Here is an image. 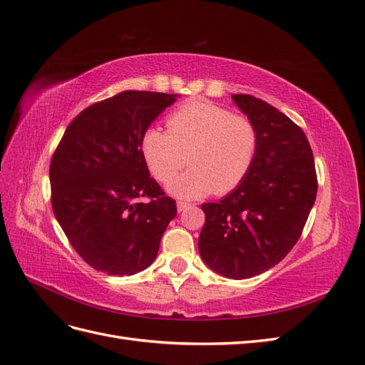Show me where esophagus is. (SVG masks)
Masks as SVG:
<instances>
[{
	"mask_svg": "<svg viewBox=\"0 0 365 365\" xmlns=\"http://www.w3.org/2000/svg\"><path fill=\"white\" fill-rule=\"evenodd\" d=\"M189 207H192V204H189V202H184V201L176 202V208H178V212H184V210H187Z\"/></svg>",
	"mask_w": 365,
	"mask_h": 365,
	"instance_id": "34e87169",
	"label": "esophagus"
}]
</instances>
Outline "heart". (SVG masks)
I'll return each mask as SVG.
<instances>
[{
	"instance_id": "heart-1",
	"label": "heart",
	"mask_w": 365,
	"mask_h": 365,
	"mask_svg": "<svg viewBox=\"0 0 365 365\" xmlns=\"http://www.w3.org/2000/svg\"><path fill=\"white\" fill-rule=\"evenodd\" d=\"M165 125L168 132L149 128L140 150L161 182L170 181L185 161L190 163L189 170L169 182L172 195L184 200L212 192L222 195L245 180L259 148V132L250 117L212 102L192 101L175 109Z\"/></svg>"
}]
</instances>
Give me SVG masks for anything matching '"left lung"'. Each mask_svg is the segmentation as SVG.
<instances>
[{
  "mask_svg": "<svg viewBox=\"0 0 365 365\" xmlns=\"http://www.w3.org/2000/svg\"><path fill=\"white\" fill-rule=\"evenodd\" d=\"M233 102L259 132L245 180L219 202L202 204L205 224L197 248L210 269L244 280L282 262L300 239L317 197L311 145L300 126L250 94Z\"/></svg>",
  "mask_w": 365,
  "mask_h": 365,
  "instance_id": "8db88e82",
  "label": "left lung"
}]
</instances>
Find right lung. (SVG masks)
I'll list each match as a JSON object with an SVG mask.
<instances>
[{
    "instance_id": "obj_1",
    "label": "right lung",
    "mask_w": 365,
    "mask_h": 365,
    "mask_svg": "<svg viewBox=\"0 0 365 365\" xmlns=\"http://www.w3.org/2000/svg\"><path fill=\"white\" fill-rule=\"evenodd\" d=\"M176 97L123 91L97 102L71 121L53 153L54 216L97 271L121 277L146 269L176 216L140 150L143 134Z\"/></svg>"
}]
</instances>
